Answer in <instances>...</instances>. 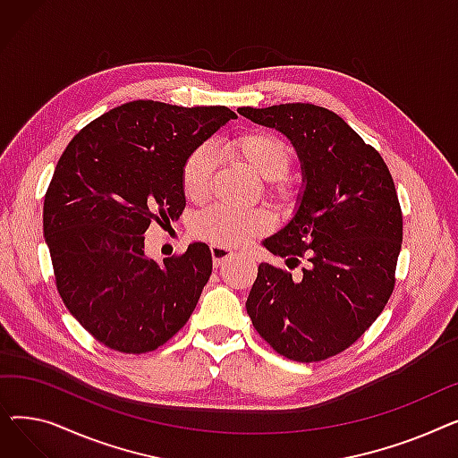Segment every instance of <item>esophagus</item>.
Segmentation results:
<instances>
[{
  "mask_svg": "<svg viewBox=\"0 0 458 458\" xmlns=\"http://www.w3.org/2000/svg\"><path fill=\"white\" fill-rule=\"evenodd\" d=\"M209 250H211V258H213V266L215 267H221L225 261H228L230 258L235 256L233 250H230L226 247H219V245H211Z\"/></svg>",
  "mask_w": 458,
  "mask_h": 458,
  "instance_id": "obj_1",
  "label": "esophagus"
}]
</instances>
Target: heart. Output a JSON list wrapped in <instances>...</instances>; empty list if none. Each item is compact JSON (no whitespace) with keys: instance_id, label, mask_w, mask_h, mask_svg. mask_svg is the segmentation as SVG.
Listing matches in <instances>:
<instances>
[{"instance_id":"heart-1","label":"heart","mask_w":458,"mask_h":458,"mask_svg":"<svg viewBox=\"0 0 458 458\" xmlns=\"http://www.w3.org/2000/svg\"><path fill=\"white\" fill-rule=\"evenodd\" d=\"M228 150L242 157L252 171L267 182L278 180L290 166V148L287 144L267 131H250L228 142ZM215 171V156L209 147H200L192 152L182 173L183 192L191 200H202L211 185ZM280 192L284 189H278ZM269 219L261 211H242L226 206H215L199 215L192 226L195 235L219 247H237L247 243L250 237L266 232Z\"/></svg>"}]
</instances>
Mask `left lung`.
Masks as SVG:
<instances>
[{
    "instance_id": "left-lung-1",
    "label": "left lung",
    "mask_w": 458,
    "mask_h": 458,
    "mask_svg": "<svg viewBox=\"0 0 458 458\" xmlns=\"http://www.w3.org/2000/svg\"><path fill=\"white\" fill-rule=\"evenodd\" d=\"M290 139L302 171L295 213L263 239L275 256L306 258L302 278L259 263L247 299L254 328L278 354L319 362L345 351L386 306L403 215L380 154L335 113L311 104L239 107Z\"/></svg>"
}]
</instances>
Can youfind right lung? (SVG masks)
<instances>
[{
  "instance_id": "add662e5",
  "label": "right lung",
  "mask_w": 458,
  "mask_h": 458,
  "mask_svg": "<svg viewBox=\"0 0 458 458\" xmlns=\"http://www.w3.org/2000/svg\"><path fill=\"white\" fill-rule=\"evenodd\" d=\"M237 114L154 100L118 106L63 152L44 199V237L68 311L109 349L140 354L187 323L211 275L206 243L156 263L152 221L180 216L187 157Z\"/></svg>"
}]
</instances>
